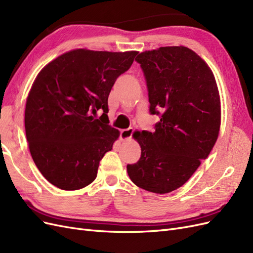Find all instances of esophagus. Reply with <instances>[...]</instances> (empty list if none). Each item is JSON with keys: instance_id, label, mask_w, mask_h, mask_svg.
<instances>
[{"instance_id": "obj_1", "label": "esophagus", "mask_w": 253, "mask_h": 253, "mask_svg": "<svg viewBox=\"0 0 253 253\" xmlns=\"http://www.w3.org/2000/svg\"><path fill=\"white\" fill-rule=\"evenodd\" d=\"M132 135H133V128L132 127L122 129V131H120V139L121 140H127V139L131 138Z\"/></svg>"}]
</instances>
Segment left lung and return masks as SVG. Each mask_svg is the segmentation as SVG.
Here are the masks:
<instances>
[{
    "label": "left lung",
    "instance_id": "1",
    "mask_svg": "<svg viewBox=\"0 0 253 253\" xmlns=\"http://www.w3.org/2000/svg\"><path fill=\"white\" fill-rule=\"evenodd\" d=\"M147 83L154 132H135L138 162L127 165L137 187L164 194L178 189L210 154L220 126V101L210 67L185 46L143 51L135 59Z\"/></svg>",
    "mask_w": 253,
    "mask_h": 253
}]
</instances>
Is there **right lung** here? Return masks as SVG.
Segmentation results:
<instances>
[{"mask_svg":"<svg viewBox=\"0 0 253 253\" xmlns=\"http://www.w3.org/2000/svg\"><path fill=\"white\" fill-rule=\"evenodd\" d=\"M137 53L75 49L37 76L26 101L25 132L37 168L53 186L78 190L97 177L99 163L119 137L109 125L110 91Z\"/></svg>","mask_w":253,"mask_h":253,"instance_id":"obj_1","label":"right lung"}]
</instances>
